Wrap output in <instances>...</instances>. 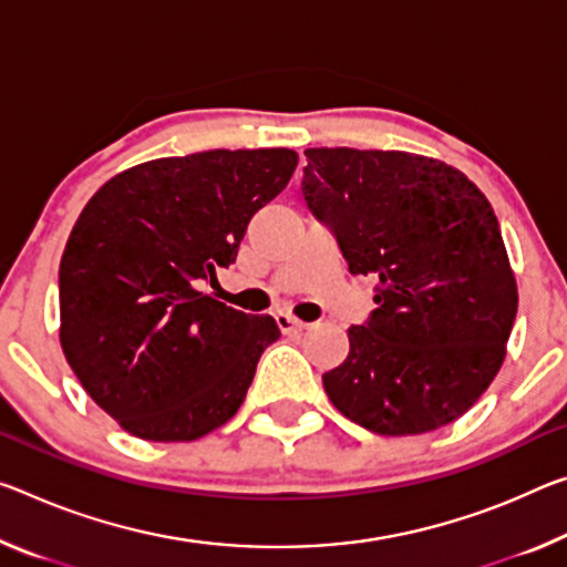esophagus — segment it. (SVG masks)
Returning a JSON list of instances; mask_svg holds the SVG:
<instances>
[{"label":"esophagus","instance_id":"1","mask_svg":"<svg viewBox=\"0 0 567 567\" xmlns=\"http://www.w3.org/2000/svg\"><path fill=\"white\" fill-rule=\"evenodd\" d=\"M277 328H280L282 332H287V336H290V332H302L305 328H308V322H302L298 318L285 316V312H280V316H277Z\"/></svg>","mask_w":567,"mask_h":567}]
</instances>
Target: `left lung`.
<instances>
[{
    "instance_id": "1",
    "label": "left lung",
    "mask_w": 567,
    "mask_h": 567,
    "mask_svg": "<svg viewBox=\"0 0 567 567\" xmlns=\"http://www.w3.org/2000/svg\"><path fill=\"white\" fill-rule=\"evenodd\" d=\"M302 196L350 275L379 280L350 353L322 375L346 419L383 436L470 411L507 355L517 282L492 204L460 168L406 151L308 148Z\"/></svg>"
}]
</instances>
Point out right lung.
<instances>
[{
    "instance_id": "add662e5",
    "label": "right lung",
    "mask_w": 567,
    "mask_h": 567,
    "mask_svg": "<svg viewBox=\"0 0 567 567\" xmlns=\"http://www.w3.org/2000/svg\"><path fill=\"white\" fill-rule=\"evenodd\" d=\"M298 166L290 148L156 158L105 182L60 259V346L87 396L146 442H194L235 416L275 318L202 292Z\"/></svg>"
}]
</instances>
